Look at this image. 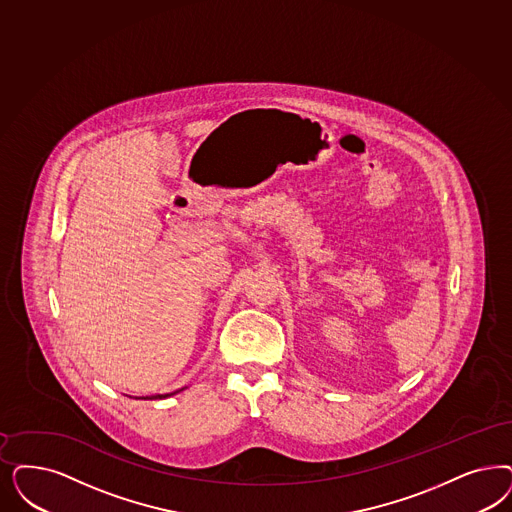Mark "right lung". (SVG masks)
<instances>
[{
    "label": "right lung",
    "instance_id": "1",
    "mask_svg": "<svg viewBox=\"0 0 512 512\" xmlns=\"http://www.w3.org/2000/svg\"><path fill=\"white\" fill-rule=\"evenodd\" d=\"M181 391V389H179ZM177 391L174 393H166V395H151V397H143V399H166V397H170V395H176Z\"/></svg>",
    "mask_w": 512,
    "mask_h": 512
}]
</instances>
